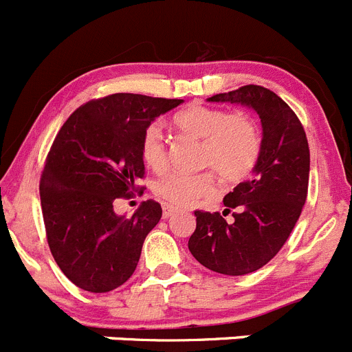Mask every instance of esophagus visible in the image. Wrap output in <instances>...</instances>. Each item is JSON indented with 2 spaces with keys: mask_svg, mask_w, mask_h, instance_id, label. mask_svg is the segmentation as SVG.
<instances>
[{
  "mask_svg": "<svg viewBox=\"0 0 352 352\" xmlns=\"http://www.w3.org/2000/svg\"><path fill=\"white\" fill-rule=\"evenodd\" d=\"M174 213H176V208L166 206V208H164V213H162V217H164V219H170Z\"/></svg>",
  "mask_w": 352,
  "mask_h": 352,
  "instance_id": "esophagus-1",
  "label": "esophagus"
}]
</instances>
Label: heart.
Segmentation results:
<instances>
[{
    "mask_svg": "<svg viewBox=\"0 0 352 352\" xmlns=\"http://www.w3.org/2000/svg\"><path fill=\"white\" fill-rule=\"evenodd\" d=\"M178 132L201 141L199 167L213 170L226 185L245 182L256 169L263 149V135L256 120L247 113L195 104L173 116ZM141 157L149 169L167 166V146L162 130L149 125L141 139ZM155 194L176 208H188L217 194L213 173H167L155 183Z\"/></svg>",
    "mask_w": 352,
    "mask_h": 352,
    "instance_id": "1",
    "label": "heart"
}]
</instances>
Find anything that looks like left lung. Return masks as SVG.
I'll return each instance as SVG.
<instances>
[{
  "label": "left lung",
  "mask_w": 352,
  "mask_h": 352,
  "mask_svg": "<svg viewBox=\"0 0 352 352\" xmlns=\"http://www.w3.org/2000/svg\"><path fill=\"white\" fill-rule=\"evenodd\" d=\"M208 100L254 109L263 125V149L254 176L223 197L234 220L197 210L188 250L211 272L247 275L278 254L300 219L309 192V141L294 111L272 89L247 84Z\"/></svg>",
  "instance_id": "left-lung-1"
}]
</instances>
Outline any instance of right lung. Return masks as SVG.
<instances>
[{
	"label": "right lung",
	"mask_w": 352,
	"mask_h": 352,
	"mask_svg": "<svg viewBox=\"0 0 352 352\" xmlns=\"http://www.w3.org/2000/svg\"><path fill=\"white\" fill-rule=\"evenodd\" d=\"M182 102L114 93L76 109L56 135L40 178V203L52 257L77 287L109 292L138 268L162 206L149 199L126 219L114 213V201L142 194V133Z\"/></svg>",
	"instance_id": "1"
}]
</instances>
